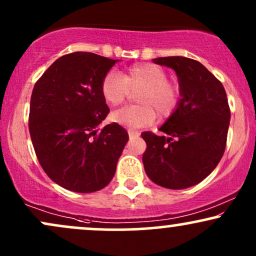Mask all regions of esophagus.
<instances>
[{
    "instance_id": "esophagus-1",
    "label": "esophagus",
    "mask_w": 256,
    "mask_h": 256,
    "mask_svg": "<svg viewBox=\"0 0 256 256\" xmlns=\"http://www.w3.org/2000/svg\"><path fill=\"white\" fill-rule=\"evenodd\" d=\"M137 136H138V132L132 131V130L128 131V137H130V138H134V137H137Z\"/></svg>"
}]
</instances>
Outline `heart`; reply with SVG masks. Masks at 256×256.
I'll return each mask as SVG.
<instances>
[{
	"mask_svg": "<svg viewBox=\"0 0 256 256\" xmlns=\"http://www.w3.org/2000/svg\"><path fill=\"white\" fill-rule=\"evenodd\" d=\"M167 79L165 70L154 64H134L122 77L116 72L107 73L102 79L101 94L108 104H122L130 90H140L136 95L138 104L114 110L110 116V122L134 130L152 124L156 113L161 118L171 116L178 107L180 89Z\"/></svg>",
	"mask_w": 256,
	"mask_h": 256,
	"instance_id": "b5f03b06",
	"label": "heart"
}]
</instances>
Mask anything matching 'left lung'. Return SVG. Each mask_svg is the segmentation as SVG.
<instances>
[{"label": "left lung", "mask_w": 256, "mask_h": 256, "mask_svg": "<svg viewBox=\"0 0 256 256\" xmlns=\"http://www.w3.org/2000/svg\"><path fill=\"white\" fill-rule=\"evenodd\" d=\"M174 70L180 100L158 130L167 136L143 132L146 176L167 189L198 184L210 176L225 152L230 108L224 86L198 61L184 56L152 58Z\"/></svg>", "instance_id": "obj_1"}]
</instances>
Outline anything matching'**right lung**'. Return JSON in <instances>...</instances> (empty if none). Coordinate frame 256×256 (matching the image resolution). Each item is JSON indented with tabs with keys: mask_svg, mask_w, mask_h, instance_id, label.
Listing matches in <instances>:
<instances>
[{
	"mask_svg": "<svg viewBox=\"0 0 256 256\" xmlns=\"http://www.w3.org/2000/svg\"><path fill=\"white\" fill-rule=\"evenodd\" d=\"M116 61L85 52L64 55L32 90L28 130L37 158L52 182L71 192L110 184L128 140L114 122L98 128L110 112L102 79Z\"/></svg>",
	"mask_w": 256,
	"mask_h": 256,
	"instance_id": "1",
	"label": "right lung"
}]
</instances>
